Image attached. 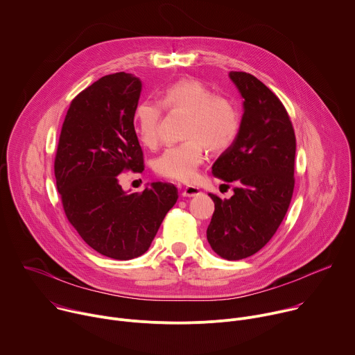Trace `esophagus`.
<instances>
[{
  "label": "esophagus",
  "mask_w": 355,
  "mask_h": 355,
  "mask_svg": "<svg viewBox=\"0 0 355 355\" xmlns=\"http://www.w3.org/2000/svg\"><path fill=\"white\" fill-rule=\"evenodd\" d=\"M199 193H200L199 188H198V187H193V185H187V187H184V189H182V196H196V195H199Z\"/></svg>",
  "instance_id": "obj_1"
}]
</instances>
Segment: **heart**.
Instances as JSON below:
<instances>
[{
  "label": "heart",
  "instance_id": "heart-1",
  "mask_svg": "<svg viewBox=\"0 0 355 355\" xmlns=\"http://www.w3.org/2000/svg\"><path fill=\"white\" fill-rule=\"evenodd\" d=\"M163 110L187 115L182 143L167 147L155 160V171L170 180L191 181L204 163L207 148L220 153L229 148L240 132V112L233 101L196 78H187L167 87L159 104L143 101L133 114L137 139L146 147L159 141Z\"/></svg>",
  "mask_w": 355,
  "mask_h": 355
}]
</instances>
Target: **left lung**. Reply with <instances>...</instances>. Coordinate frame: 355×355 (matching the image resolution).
<instances>
[{
    "mask_svg": "<svg viewBox=\"0 0 355 355\" xmlns=\"http://www.w3.org/2000/svg\"><path fill=\"white\" fill-rule=\"evenodd\" d=\"M229 76L244 98V114L212 173L234 184V193L223 200L209 193L215 212L207 237L218 256L234 261L256 254L284 220L295 187L296 139L284 104L266 84L244 71Z\"/></svg>",
    "mask_w": 355,
    "mask_h": 355,
    "instance_id": "8db88e82",
    "label": "left lung"
}]
</instances>
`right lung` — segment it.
Returning a JSON list of instances; mask_svg holds the SVG:
<instances>
[{
  "label": "right lung",
  "instance_id": "right-lung-1",
  "mask_svg": "<svg viewBox=\"0 0 355 355\" xmlns=\"http://www.w3.org/2000/svg\"><path fill=\"white\" fill-rule=\"evenodd\" d=\"M141 83L128 73L99 78L69 107L55 157V177L64 214L99 254L132 260L148 250L178 189L153 182L128 193L121 174L143 173V151L133 114Z\"/></svg>",
  "mask_w": 355,
  "mask_h": 355
}]
</instances>
